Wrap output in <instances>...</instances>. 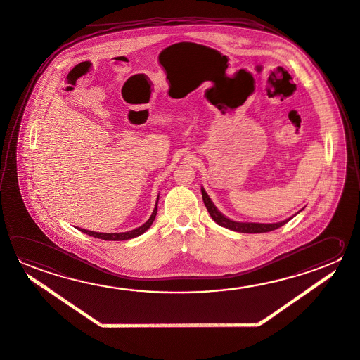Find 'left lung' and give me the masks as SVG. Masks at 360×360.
I'll return each mask as SVG.
<instances>
[{"label": "left lung", "instance_id": "1", "mask_svg": "<svg viewBox=\"0 0 360 360\" xmlns=\"http://www.w3.org/2000/svg\"><path fill=\"white\" fill-rule=\"evenodd\" d=\"M202 196H203V202L207 207V210L210 212L212 219L222 226L226 229H231V231H236V232H241V233H262V232H270V231H274V229H279L281 226H284L285 223L289 222L293 217L297 216L298 213H295V216L289 217L287 219L281 221V222L276 223H255V222H237L233 219H229L227 217L224 216L223 213H221L218 208H217L214 203L212 202L210 195L207 194V191L204 190L202 186Z\"/></svg>", "mask_w": 360, "mask_h": 360}]
</instances>
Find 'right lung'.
<instances>
[{"label":"right lung","instance_id":"1","mask_svg":"<svg viewBox=\"0 0 360 360\" xmlns=\"http://www.w3.org/2000/svg\"><path fill=\"white\" fill-rule=\"evenodd\" d=\"M158 196H157L156 204H155V210L152 212L148 221L143 223L138 229H131V231H128V232H119V233H103V232H94V231H89V229H79L81 232L86 233V235L92 236V237H96V238H101V240H105V241H124V240H131V238H134V237H138V236L143 235L144 232L150 229L152 223L155 221V218H156Z\"/></svg>","mask_w":360,"mask_h":360}]
</instances>
